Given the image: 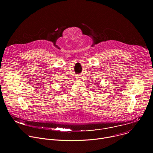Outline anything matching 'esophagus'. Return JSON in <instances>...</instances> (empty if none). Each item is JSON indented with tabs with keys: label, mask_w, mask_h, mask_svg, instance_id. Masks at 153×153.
I'll list each match as a JSON object with an SVG mask.
<instances>
[{
	"label": "esophagus",
	"mask_w": 153,
	"mask_h": 153,
	"mask_svg": "<svg viewBox=\"0 0 153 153\" xmlns=\"http://www.w3.org/2000/svg\"><path fill=\"white\" fill-rule=\"evenodd\" d=\"M76 77H77V79H79V80H81V79H82V76H81V75H77Z\"/></svg>",
	"instance_id": "1"
}]
</instances>
